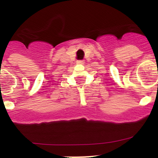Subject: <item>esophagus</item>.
Here are the masks:
<instances>
[{
	"instance_id": "34e87169",
	"label": "esophagus",
	"mask_w": 158,
	"mask_h": 158,
	"mask_svg": "<svg viewBox=\"0 0 158 158\" xmlns=\"http://www.w3.org/2000/svg\"><path fill=\"white\" fill-rule=\"evenodd\" d=\"M77 63L78 64H81V63H82V60H79V61H77Z\"/></svg>"
}]
</instances>
